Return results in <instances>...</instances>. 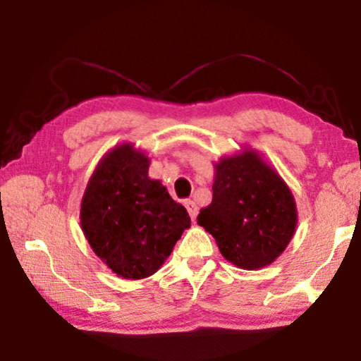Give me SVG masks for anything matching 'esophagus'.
Wrapping results in <instances>:
<instances>
[{"instance_id": "1", "label": "esophagus", "mask_w": 361, "mask_h": 361, "mask_svg": "<svg viewBox=\"0 0 361 361\" xmlns=\"http://www.w3.org/2000/svg\"><path fill=\"white\" fill-rule=\"evenodd\" d=\"M185 207L188 209L189 216H191V219L194 221L195 216H197V205H195L194 200L189 199V200H185Z\"/></svg>"}]
</instances>
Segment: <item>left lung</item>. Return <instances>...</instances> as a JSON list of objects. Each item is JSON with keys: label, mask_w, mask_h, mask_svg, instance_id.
<instances>
[{"label": "left lung", "mask_w": 361, "mask_h": 361, "mask_svg": "<svg viewBox=\"0 0 361 361\" xmlns=\"http://www.w3.org/2000/svg\"><path fill=\"white\" fill-rule=\"evenodd\" d=\"M213 200L197 224L219 253L239 269L272 264L296 232L298 209L290 186L259 151L243 146L213 164Z\"/></svg>", "instance_id": "8db88e82"}]
</instances>
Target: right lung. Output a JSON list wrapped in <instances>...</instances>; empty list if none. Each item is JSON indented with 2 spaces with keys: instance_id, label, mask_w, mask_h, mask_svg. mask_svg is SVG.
<instances>
[{
  "instance_id": "1",
  "label": "right lung",
  "mask_w": 361,
  "mask_h": 361,
  "mask_svg": "<svg viewBox=\"0 0 361 361\" xmlns=\"http://www.w3.org/2000/svg\"><path fill=\"white\" fill-rule=\"evenodd\" d=\"M149 157L130 142L103 156L81 200V229L90 248L118 277L156 274L191 218L161 180L149 178Z\"/></svg>"
}]
</instances>
